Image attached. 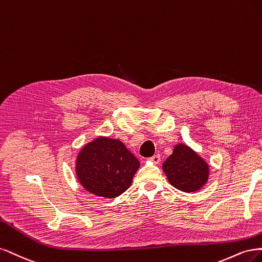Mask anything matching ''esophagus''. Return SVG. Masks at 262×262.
<instances>
[{
	"label": "esophagus",
	"mask_w": 262,
	"mask_h": 262,
	"mask_svg": "<svg viewBox=\"0 0 262 262\" xmlns=\"http://www.w3.org/2000/svg\"><path fill=\"white\" fill-rule=\"evenodd\" d=\"M150 160L154 163H160V161H161V156H160V155H155L154 157L150 158Z\"/></svg>",
	"instance_id": "esophagus-1"
}]
</instances>
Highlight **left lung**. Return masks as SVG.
<instances>
[{"label": "left lung", "instance_id": "8db88e82", "mask_svg": "<svg viewBox=\"0 0 262 262\" xmlns=\"http://www.w3.org/2000/svg\"><path fill=\"white\" fill-rule=\"evenodd\" d=\"M163 171L172 186L185 192L200 189L209 176L207 163L185 145L175 147L173 155L163 163Z\"/></svg>", "mask_w": 262, "mask_h": 262}]
</instances>
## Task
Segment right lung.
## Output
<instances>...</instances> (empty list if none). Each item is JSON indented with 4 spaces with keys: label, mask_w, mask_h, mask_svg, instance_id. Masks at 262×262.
Returning <instances> with one entry per match:
<instances>
[{
    "label": "right lung",
    "mask_w": 262,
    "mask_h": 262,
    "mask_svg": "<svg viewBox=\"0 0 262 262\" xmlns=\"http://www.w3.org/2000/svg\"><path fill=\"white\" fill-rule=\"evenodd\" d=\"M76 166L89 192L115 198L129 188L139 161L120 140L100 137L80 150Z\"/></svg>",
    "instance_id": "1"
}]
</instances>
